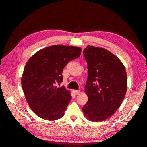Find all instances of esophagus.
Listing matches in <instances>:
<instances>
[{
    "instance_id": "34e87169",
    "label": "esophagus",
    "mask_w": 147,
    "mask_h": 147,
    "mask_svg": "<svg viewBox=\"0 0 147 147\" xmlns=\"http://www.w3.org/2000/svg\"><path fill=\"white\" fill-rule=\"evenodd\" d=\"M73 92H74V93L75 95H77V94H79L80 92V90H74Z\"/></svg>"
}]
</instances>
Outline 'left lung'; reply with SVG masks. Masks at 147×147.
<instances>
[{
  "label": "left lung",
  "instance_id": "1",
  "mask_svg": "<svg viewBox=\"0 0 147 147\" xmlns=\"http://www.w3.org/2000/svg\"><path fill=\"white\" fill-rule=\"evenodd\" d=\"M83 55L88 64L84 91L88 100L82 110L91 121H103L116 112L125 97L126 70L117 56L103 48L88 45Z\"/></svg>",
  "mask_w": 147,
  "mask_h": 147
}]
</instances>
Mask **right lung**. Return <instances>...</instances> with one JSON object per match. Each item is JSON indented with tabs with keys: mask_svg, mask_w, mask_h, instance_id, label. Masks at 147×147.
Masks as SVG:
<instances>
[{
	"mask_svg": "<svg viewBox=\"0 0 147 147\" xmlns=\"http://www.w3.org/2000/svg\"><path fill=\"white\" fill-rule=\"evenodd\" d=\"M81 52L77 47L53 45L37 52L26 63L21 85L29 107L39 117L56 120L64 116L72 96L56 84L63 82L65 66Z\"/></svg>",
	"mask_w": 147,
	"mask_h": 147,
	"instance_id": "1",
	"label": "right lung"
}]
</instances>
